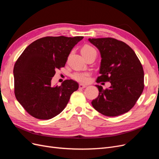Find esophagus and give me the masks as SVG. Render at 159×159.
I'll return each mask as SVG.
<instances>
[{
  "instance_id": "1",
  "label": "esophagus",
  "mask_w": 159,
  "mask_h": 159,
  "mask_svg": "<svg viewBox=\"0 0 159 159\" xmlns=\"http://www.w3.org/2000/svg\"><path fill=\"white\" fill-rule=\"evenodd\" d=\"M86 86L84 85V84H79V88L80 89H84V88H86Z\"/></svg>"
}]
</instances>
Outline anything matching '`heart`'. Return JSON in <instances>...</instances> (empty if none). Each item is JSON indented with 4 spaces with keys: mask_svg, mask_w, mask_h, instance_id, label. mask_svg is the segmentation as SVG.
Segmentation results:
<instances>
[{
    "mask_svg": "<svg viewBox=\"0 0 159 159\" xmlns=\"http://www.w3.org/2000/svg\"><path fill=\"white\" fill-rule=\"evenodd\" d=\"M81 53L84 57H86L88 56L96 53V52L94 48L89 45H84L81 49ZM90 73L86 72H76L73 74L72 77L75 80L81 83H87L90 80Z\"/></svg>",
    "mask_w": 159,
    "mask_h": 159,
    "instance_id": "b5f03b06",
    "label": "heart"
}]
</instances>
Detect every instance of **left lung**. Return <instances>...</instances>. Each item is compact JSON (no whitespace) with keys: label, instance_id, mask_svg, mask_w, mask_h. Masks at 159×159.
<instances>
[{"label":"left lung","instance_id":"left-lung-1","mask_svg":"<svg viewBox=\"0 0 159 159\" xmlns=\"http://www.w3.org/2000/svg\"><path fill=\"white\" fill-rule=\"evenodd\" d=\"M101 55L100 76L97 83L110 82L109 89L96 85L98 96L92 101L94 108L106 116H117L129 111L144 89V71L134 51L114 38H89Z\"/></svg>","mask_w":159,"mask_h":159}]
</instances>
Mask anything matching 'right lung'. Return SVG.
Instances as JSON below:
<instances>
[{
	"label": "right lung",
	"instance_id": "1",
	"mask_svg": "<svg viewBox=\"0 0 159 159\" xmlns=\"http://www.w3.org/2000/svg\"><path fill=\"white\" fill-rule=\"evenodd\" d=\"M83 36H48L30 44L14 66V94L29 114L49 120L59 114L68 104L79 84L65 80L61 86H52L55 70L63 67L67 58Z\"/></svg>",
	"mask_w": 159,
	"mask_h": 159
}]
</instances>
